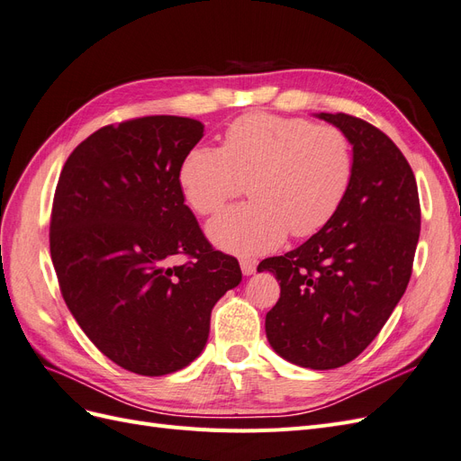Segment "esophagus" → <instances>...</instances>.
Here are the masks:
<instances>
[{
  "mask_svg": "<svg viewBox=\"0 0 461 461\" xmlns=\"http://www.w3.org/2000/svg\"><path fill=\"white\" fill-rule=\"evenodd\" d=\"M256 267L258 263L254 259H240V269L242 273L248 276V275H254L256 273Z\"/></svg>",
  "mask_w": 461,
  "mask_h": 461,
  "instance_id": "esophagus-1",
  "label": "esophagus"
}]
</instances>
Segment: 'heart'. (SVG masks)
Returning <instances> with one entry per match:
<instances>
[{
  "mask_svg": "<svg viewBox=\"0 0 461 461\" xmlns=\"http://www.w3.org/2000/svg\"><path fill=\"white\" fill-rule=\"evenodd\" d=\"M352 173L350 142L339 129L254 113L230 124L222 148H192L178 183L188 203L209 215L249 180L254 200L221 212L207 234L225 252L258 256L281 244L288 230L303 239L323 229L342 205Z\"/></svg>",
  "mask_w": 461,
  "mask_h": 461,
  "instance_id": "b5f03b06",
  "label": "heart"
}]
</instances>
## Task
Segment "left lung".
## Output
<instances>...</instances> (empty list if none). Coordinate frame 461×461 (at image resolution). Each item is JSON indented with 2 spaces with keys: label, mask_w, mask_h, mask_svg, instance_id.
Here are the masks:
<instances>
[{
  "label": "left lung",
  "mask_w": 461,
  "mask_h": 461,
  "mask_svg": "<svg viewBox=\"0 0 461 461\" xmlns=\"http://www.w3.org/2000/svg\"><path fill=\"white\" fill-rule=\"evenodd\" d=\"M352 144L354 173L339 212L292 252L258 271L281 281L265 317L273 350L310 369H337L373 342L406 292L421 229L410 163L373 124L317 113Z\"/></svg>",
  "instance_id": "1"
}]
</instances>
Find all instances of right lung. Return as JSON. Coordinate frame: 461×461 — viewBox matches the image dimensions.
I'll use <instances>...</instances> for the list:
<instances>
[{"mask_svg": "<svg viewBox=\"0 0 461 461\" xmlns=\"http://www.w3.org/2000/svg\"><path fill=\"white\" fill-rule=\"evenodd\" d=\"M202 136L200 121L175 115L109 124L75 148L55 188L50 249L63 300L97 350L138 375L192 364L213 305L242 281L178 183Z\"/></svg>", "mask_w": 461, "mask_h": 461, "instance_id": "obj_1", "label": "right lung"}]
</instances>
